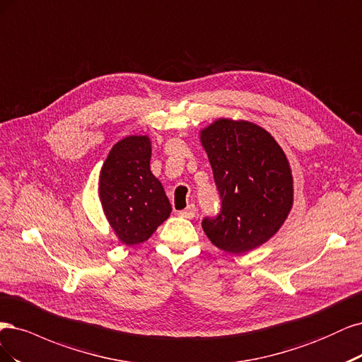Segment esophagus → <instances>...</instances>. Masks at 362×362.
Wrapping results in <instances>:
<instances>
[{"label":"esophagus","mask_w":362,"mask_h":362,"mask_svg":"<svg viewBox=\"0 0 362 362\" xmlns=\"http://www.w3.org/2000/svg\"><path fill=\"white\" fill-rule=\"evenodd\" d=\"M179 215H180L182 218H188V219L194 218V216H195V206H194V204H189L188 207L183 209V211H180Z\"/></svg>","instance_id":"34e87169"}]
</instances>
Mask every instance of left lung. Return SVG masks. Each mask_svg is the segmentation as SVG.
<instances>
[{
    "mask_svg": "<svg viewBox=\"0 0 362 362\" xmlns=\"http://www.w3.org/2000/svg\"><path fill=\"white\" fill-rule=\"evenodd\" d=\"M200 143L212 165L223 209L203 219L216 248L243 254L283 227L293 206V176L275 138L247 120L218 119L203 127Z\"/></svg>",
    "mask_w": 362,
    "mask_h": 362,
    "instance_id": "8db88e82",
    "label": "left lung"
}]
</instances>
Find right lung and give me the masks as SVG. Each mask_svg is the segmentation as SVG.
<instances>
[{"instance_id": "1", "label": "right lung", "mask_w": 362, "mask_h": 362, "mask_svg": "<svg viewBox=\"0 0 362 362\" xmlns=\"http://www.w3.org/2000/svg\"><path fill=\"white\" fill-rule=\"evenodd\" d=\"M150 158V136L129 135L112 146L100 168L99 200L123 245L146 242L173 211Z\"/></svg>"}]
</instances>
